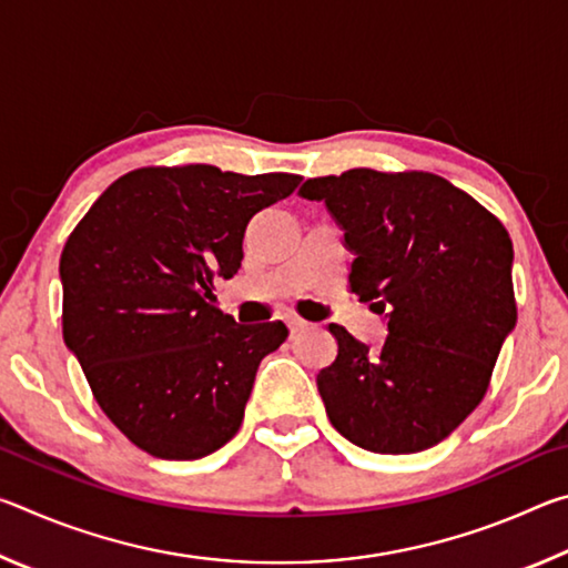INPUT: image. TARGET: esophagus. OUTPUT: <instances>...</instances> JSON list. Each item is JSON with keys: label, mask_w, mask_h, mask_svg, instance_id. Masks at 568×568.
Here are the masks:
<instances>
[{"label": "esophagus", "mask_w": 568, "mask_h": 568, "mask_svg": "<svg viewBox=\"0 0 568 568\" xmlns=\"http://www.w3.org/2000/svg\"><path fill=\"white\" fill-rule=\"evenodd\" d=\"M285 323H287V328H291V333H293V335L307 328V323H305L303 318H297V315H291V318H287Z\"/></svg>", "instance_id": "34e87169"}]
</instances>
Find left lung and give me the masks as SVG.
<instances>
[{
  "mask_svg": "<svg viewBox=\"0 0 568 568\" xmlns=\"http://www.w3.org/2000/svg\"><path fill=\"white\" fill-rule=\"evenodd\" d=\"M353 253L351 293L388 318L378 353L331 325L318 373L333 428L373 454L436 446L484 400L516 325L514 245L494 213L434 172L355 168L301 187Z\"/></svg>",
  "mask_w": 568,
  "mask_h": 568,
  "instance_id": "8db88e82",
  "label": "left lung"
}]
</instances>
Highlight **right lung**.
Masks as SVG:
<instances>
[{"instance_id":"1","label":"right lung","mask_w":568,"mask_h":568,"mask_svg":"<svg viewBox=\"0 0 568 568\" xmlns=\"http://www.w3.org/2000/svg\"><path fill=\"white\" fill-rule=\"evenodd\" d=\"M301 175L140 168L94 200L60 257L62 335L94 400L145 454L192 460L237 434L281 321L240 325L213 281L243 261L250 217Z\"/></svg>"}]
</instances>
